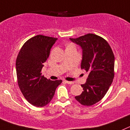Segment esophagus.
Masks as SVG:
<instances>
[{"mask_svg": "<svg viewBox=\"0 0 130 130\" xmlns=\"http://www.w3.org/2000/svg\"><path fill=\"white\" fill-rule=\"evenodd\" d=\"M64 82L66 83V84H73L74 82H70V81H67V80H65L64 81Z\"/></svg>", "mask_w": 130, "mask_h": 130, "instance_id": "esophagus-1", "label": "esophagus"}]
</instances>
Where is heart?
Returning a JSON list of instances; mask_svg holds the SVG:
<instances>
[{
  "label": "heart",
  "mask_w": 130,
  "mask_h": 130,
  "mask_svg": "<svg viewBox=\"0 0 130 130\" xmlns=\"http://www.w3.org/2000/svg\"><path fill=\"white\" fill-rule=\"evenodd\" d=\"M69 46H74V45H73V44H70V45H69Z\"/></svg>",
  "instance_id": "1"
}]
</instances>
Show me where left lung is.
I'll return each mask as SVG.
<instances>
[{
    "label": "left lung",
    "mask_w": 130,
    "mask_h": 130,
    "mask_svg": "<svg viewBox=\"0 0 130 130\" xmlns=\"http://www.w3.org/2000/svg\"><path fill=\"white\" fill-rule=\"evenodd\" d=\"M82 49L81 68L89 73L82 84L84 91L75 99L80 104L91 106L103 98L114 77L115 58L110 46L103 38L87 34L78 38H70Z\"/></svg>",
    "instance_id": "left-lung-1"
}]
</instances>
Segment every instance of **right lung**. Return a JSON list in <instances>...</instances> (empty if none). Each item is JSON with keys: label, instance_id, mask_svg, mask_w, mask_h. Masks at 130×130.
I'll list each match as a JSON object with an SVG mask.
<instances>
[{"label": "right lung", "instance_id": "right-lung-1", "mask_svg": "<svg viewBox=\"0 0 130 130\" xmlns=\"http://www.w3.org/2000/svg\"><path fill=\"white\" fill-rule=\"evenodd\" d=\"M57 38L37 35L22 46L16 60L18 84L25 98L32 105L42 107L50 102L61 80H51L41 70Z\"/></svg>", "mask_w": 130, "mask_h": 130}]
</instances>
